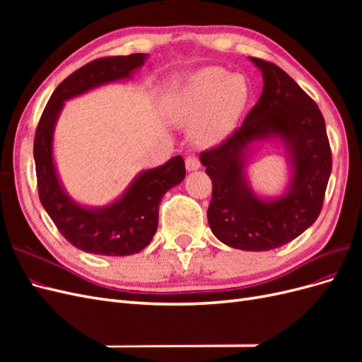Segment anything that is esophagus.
Returning a JSON list of instances; mask_svg holds the SVG:
<instances>
[{
	"mask_svg": "<svg viewBox=\"0 0 362 362\" xmlns=\"http://www.w3.org/2000/svg\"><path fill=\"white\" fill-rule=\"evenodd\" d=\"M185 168H187V170H198L201 168L199 158L193 154L189 156L187 158H185Z\"/></svg>",
	"mask_w": 362,
	"mask_h": 362,
	"instance_id": "obj_1",
	"label": "esophagus"
}]
</instances>
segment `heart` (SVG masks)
I'll return each instance as SVG.
<instances>
[{
    "instance_id": "1",
    "label": "heart",
    "mask_w": 362,
    "mask_h": 362,
    "mask_svg": "<svg viewBox=\"0 0 362 362\" xmlns=\"http://www.w3.org/2000/svg\"><path fill=\"white\" fill-rule=\"evenodd\" d=\"M249 98L243 75H226L222 68H206L189 76L168 98V112L175 124L192 125L202 146L222 141L237 122Z\"/></svg>"
}]
</instances>
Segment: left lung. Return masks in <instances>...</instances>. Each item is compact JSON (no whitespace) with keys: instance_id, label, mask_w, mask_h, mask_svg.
<instances>
[{"instance_id":"1","label":"left lung","mask_w":362,"mask_h":362,"mask_svg":"<svg viewBox=\"0 0 362 362\" xmlns=\"http://www.w3.org/2000/svg\"><path fill=\"white\" fill-rule=\"evenodd\" d=\"M264 87L243 125L221 145L201 154L213 182L208 225L222 243L242 250H270L287 245L319 217L332 170V154L319 107L275 63L250 57ZM278 136L293 169L288 193L261 200L244 177L248 145Z\"/></svg>"}]
</instances>
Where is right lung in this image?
Instances as JSON below:
<instances>
[{"label":"right lung","instance_id":"add662e5","mask_svg":"<svg viewBox=\"0 0 362 362\" xmlns=\"http://www.w3.org/2000/svg\"><path fill=\"white\" fill-rule=\"evenodd\" d=\"M145 54L96 59L64 78L52 92L36 128L35 154L39 199L60 234L87 254L125 257L145 249L158 226V206L185 177L181 156L141 172L124 196L103 208L74 202L60 185L52 160V134L63 103L93 87L122 80L144 64Z\"/></svg>","mask_w":362,"mask_h":362}]
</instances>
